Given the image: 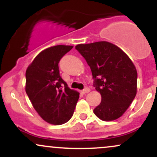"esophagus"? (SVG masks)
Here are the masks:
<instances>
[{
  "label": "esophagus",
  "instance_id": "esophagus-1",
  "mask_svg": "<svg viewBox=\"0 0 157 157\" xmlns=\"http://www.w3.org/2000/svg\"><path fill=\"white\" fill-rule=\"evenodd\" d=\"M90 91V89L89 88H88V87H86V88H85V89L82 90V94H86V93H89Z\"/></svg>",
  "mask_w": 157,
  "mask_h": 157
}]
</instances>
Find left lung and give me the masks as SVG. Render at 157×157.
Instances as JSON below:
<instances>
[{"label": "left lung", "instance_id": "obj_1", "mask_svg": "<svg viewBox=\"0 0 157 157\" xmlns=\"http://www.w3.org/2000/svg\"><path fill=\"white\" fill-rule=\"evenodd\" d=\"M75 48L91 70L95 89L102 100L94 113L103 121L122 116L134 100L137 89V71L129 57L116 45L99 41L78 44Z\"/></svg>", "mask_w": 157, "mask_h": 157}]
</instances>
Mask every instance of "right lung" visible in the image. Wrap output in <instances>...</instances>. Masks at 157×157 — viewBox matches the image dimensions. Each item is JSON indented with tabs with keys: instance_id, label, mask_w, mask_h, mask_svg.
Segmentation results:
<instances>
[{
	"instance_id": "1",
	"label": "right lung",
	"mask_w": 157,
	"mask_h": 157,
	"mask_svg": "<svg viewBox=\"0 0 157 157\" xmlns=\"http://www.w3.org/2000/svg\"><path fill=\"white\" fill-rule=\"evenodd\" d=\"M72 46L57 45L36 56L26 71V92L43 120L62 125L72 117L80 94L61 78L58 63Z\"/></svg>"
}]
</instances>
